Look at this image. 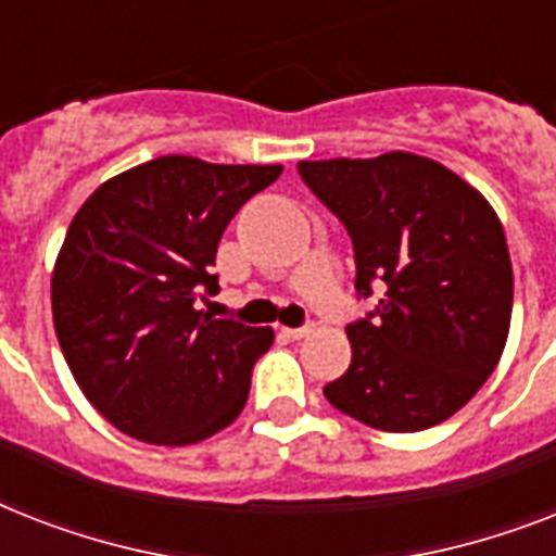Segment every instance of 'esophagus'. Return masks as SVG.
<instances>
[{
	"mask_svg": "<svg viewBox=\"0 0 556 556\" xmlns=\"http://www.w3.org/2000/svg\"><path fill=\"white\" fill-rule=\"evenodd\" d=\"M312 331H314V326L308 323V326H303V329H282V334H288V338H294V340H303V338H308Z\"/></svg>",
	"mask_w": 556,
	"mask_h": 556,
	"instance_id": "obj_1",
	"label": "esophagus"
}]
</instances>
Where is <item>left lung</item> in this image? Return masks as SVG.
I'll list each match as a JSON object with an SVG mask.
<instances>
[{"label": "left lung", "mask_w": 556, "mask_h": 556, "mask_svg": "<svg viewBox=\"0 0 556 556\" xmlns=\"http://www.w3.org/2000/svg\"><path fill=\"white\" fill-rule=\"evenodd\" d=\"M314 195L346 225L355 288H387L375 320L352 323V364L323 395L383 432H418L456 415L508 343L514 268L491 201L415 152L300 161Z\"/></svg>", "instance_id": "1"}]
</instances>
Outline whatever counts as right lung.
Returning a JSON list of instances; mask_svg holds the SVG:
<instances>
[{
	"mask_svg": "<svg viewBox=\"0 0 556 556\" xmlns=\"http://www.w3.org/2000/svg\"><path fill=\"white\" fill-rule=\"evenodd\" d=\"M279 173L161 155L83 201L56 253L51 314L77 387L112 427L185 447L239 418L274 329L213 320L195 300L218 288L210 265L227 222Z\"/></svg>",
	"mask_w": 556,
	"mask_h": 556,
	"instance_id": "add662e5",
	"label": "right lung"
}]
</instances>
